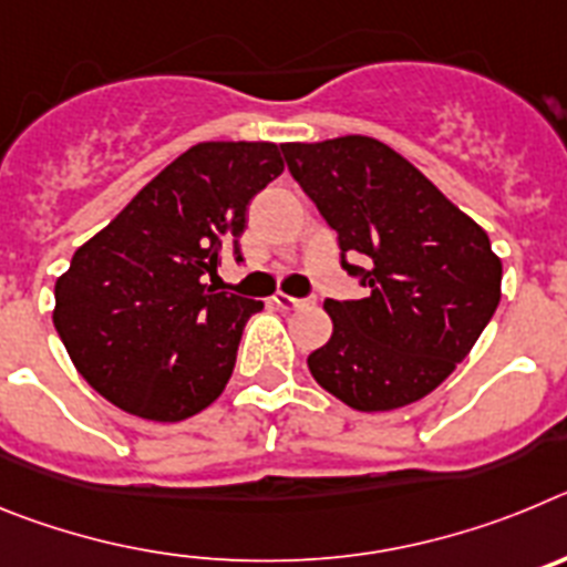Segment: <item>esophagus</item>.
I'll use <instances>...</instances> for the list:
<instances>
[{"label":"esophagus","instance_id":"obj_1","mask_svg":"<svg viewBox=\"0 0 567 567\" xmlns=\"http://www.w3.org/2000/svg\"><path fill=\"white\" fill-rule=\"evenodd\" d=\"M272 303L280 309H300V307H307V303H312V298H292V295L287 292H275Z\"/></svg>","mask_w":567,"mask_h":567}]
</instances>
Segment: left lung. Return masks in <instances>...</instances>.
<instances>
[{
  "instance_id": "8db88e82",
  "label": "left lung",
  "mask_w": 567,
  "mask_h": 567,
  "mask_svg": "<svg viewBox=\"0 0 567 567\" xmlns=\"http://www.w3.org/2000/svg\"><path fill=\"white\" fill-rule=\"evenodd\" d=\"M295 182L338 233L340 258L369 295L332 300V338L307 358L329 394L392 412L434 392L499 303L503 260L477 221L414 164L369 135L280 144ZM363 254L354 268L344 255Z\"/></svg>"
}]
</instances>
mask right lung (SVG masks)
<instances>
[{"mask_svg":"<svg viewBox=\"0 0 567 567\" xmlns=\"http://www.w3.org/2000/svg\"><path fill=\"white\" fill-rule=\"evenodd\" d=\"M280 173L272 142L195 144L76 249L53 327L104 400L155 423L218 400L264 303L215 292L207 275L218 278L221 252L240 260L249 202Z\"/></svg>","mask_w":567,"mask_h":567,"instance_id":"add662e5","label":"right lung"}]
</instances>
